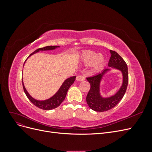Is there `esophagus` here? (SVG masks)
<instances>
[{
	"label": "esophagus",
	"instance_id": "34e87169",
	"mask_svg": "<svg viewBox=\"0 0 152 152\" xmlns=\"http://www.w3.org/2000/svg\"><path fill=\"white\" fill-rule=\"evenodd\" d=\"M76 80L77 81H83L85 80V77L83 75H78L76 78Z\"/></svg>",
	"mask_w": 152,
	"mask_h": 152
}]
</instances>
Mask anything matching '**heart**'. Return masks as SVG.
<instances>
[{
  "label": "heart",
  "mask_w": 152,
  "mask_h": 152,
  "mask_svg": "<svg viewBox=\"0 0 152 152\" xmlns=\"http://www.w3.org/2000/svg\"><path fill=\"white\" fill-rule=\"evenodd\" d=\"M80 60L85 65H91L92 72L98 73L103 69L106 59L102 54H97L92 50H86L81 54Z\"/></svg>",
  "instance_id": "obj_1"
}]
</instances>
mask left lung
I'll use <instances>...</instances> for the list:
<instances>
[{"instance_id":"obj_1","label":"left lung","mask_w":152,"mask_h":152,"mask_svg":"<svg viewBox=\"0 0 152 152\" xmlns=\"http://www.w3.org/2000/svg\"><path fill=\"white\" fill-rule=\"evenodd\" d=\"M111 57L108 62L110 68H105L98 74L87 77L91 88L86 97V102L91 109L96 112H106L113 108L122 99L128 84V70L127 64L117 53L110 50ZM112 69L121 71L123 75V83L117 93L109 97H103L100 94V82L103 76Z\"/></svg>"}]
</instances>
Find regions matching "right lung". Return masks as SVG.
Listing matches in <instances>:
<instances>
[{
	"label": "right lung",
	"mask_w": 152,
	"mask_h": 152,
	"mask_svg": "<svg viewBox=\"0 0 152 152\" xmlns=\"http://www.w3.org/2000/svg\"><path fill=\"white\" fill-rule=\"evenodd\" d=\"M58 48H59V46H58V45H54V46H53V45H49V46H46L42 48H39L38 49L35 50L34 53H32L28 57V58L30 57L31 55L38 53L40 51V50H54ZM26 61H25L24 64L25 63ZM75 78H76L75 76L68 78L67 79H66L63 82V83L62 84L61 87H59L58 91L52 96V97H50V98L45 99V100H38L34 98L28 93V91H26L23 84V81H22V83H23V87L25 93L26 94L27 98L29 99V100L32 103H33L34 105H35L37 107H38L40 109L45 110H53L58 107L61 104V103L63 102L64 99H65L68 89L70 88V87L73 84V82H74V81L75 80Z\"/></svg>",
	"instance_id": "obj_1"
}]
</instances>
